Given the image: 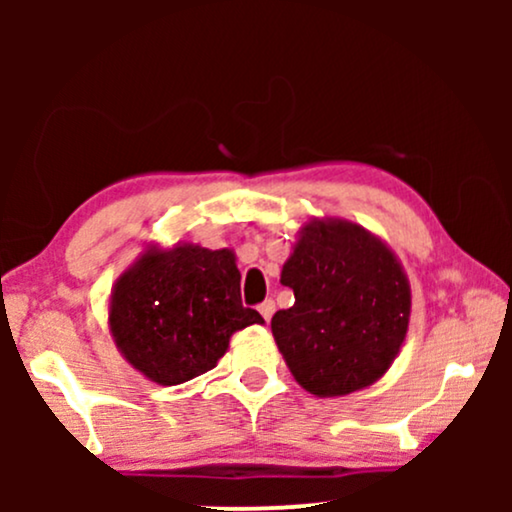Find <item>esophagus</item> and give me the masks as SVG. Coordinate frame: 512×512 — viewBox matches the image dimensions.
I'll use <instances>...</instances> for the list:
<instances>
[{
	"mask_svg": "<svg viewBox=\"0 0 512 512\" xmlns=\"http://www.w3.org/2000/svg\"><path fill=\"white\" fill-rule=\"evenodd\" d=\"M257 310H260V315L269 322V320H272V315H274V301L260 303V305H257Z\"/></svg>",
	"mask_w": 512,
	"mask_h": 512,
	"instance_id": "34e87169",
	"label": "esophagus"
}]
</instances>
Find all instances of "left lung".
Wrapping results in <instances>:
<instances>
[{
  "mask_svg": "<svg viewBox=\"0 0 512 512\" xmlns=\"http://www.w3.org/2000/svg\"><path fill=\"white\" fill-rule=\"evenodd\" d=\"M281 284L296 301L272 317L274 342L296 383L344 397L387 373L409 330L411 289L383 238L346 219H308Z\"/></svg>",
  "mask_w": 512,
  "mask_h": 512,
  "instance_id": "1",
  "label": "left lung"
}]
</instances>
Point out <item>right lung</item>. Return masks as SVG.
<instances>
[{"mask_svg":"<svg viewBox=\"0 0 512 512\" xmlns=\"http://www.w3.org/2000/svg\"><path fill=\"white\" fill-rule=\"evenodd\" d=\"M240 303L236 252L195 243L146 245L108 303L117 351L156 385H180L207 373L226 354L233 332L262 325Z\"/></svg>","mask_w":512,"mask_h":512,"instance_id":"add662e5","label":"right lung"}]
</instances>
